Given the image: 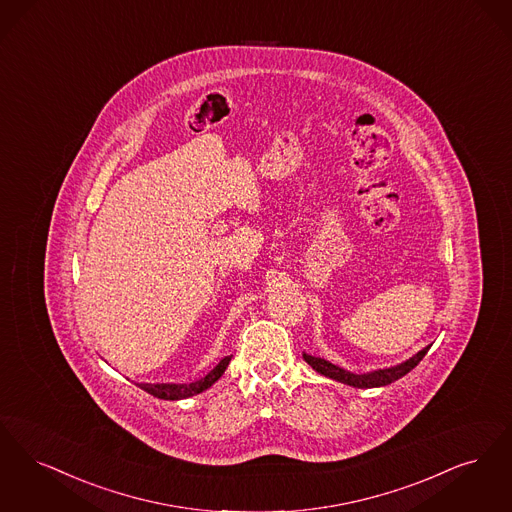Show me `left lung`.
Returning <instances> with one entry per match:
<instances>
[{
    "label": "left lung",
    "instance_id": "obj_1",
    "mask_svg": "<svg viewBox=\"0 0 512 512\" xmlns=\"http://www.w3.org/2000/svg\"><path fill=\"white\" fill-rule=\"evenodd\" d=\"M430 350V346L423 348L421 352H417L415 356L409 357L407 361H403L400 365L388 367V369H377V371H369V373H352L348 369H342L338 365H334L331 361L323 359V357L310 356L304 352V359L306 363L312 367L313 371H317L323 377L333 378L336 382L354 386V388H380V386H388L392 382H396L398 378L405 377L411 369H415L421 359L426 356V352Z\"/></svg>",
    "mask_w": 512,
    "mask_h": 512
}]
</instances>
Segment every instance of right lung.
<instances>
[{"label": "right lung", "instance_id": "obj_1", "mask_svg": "<svg viewBox=\"0 0 512 512\" xmlns=\"http://www.w3.org/2000/svg\"><path fill=\"white\" fill-rule=\"evenodd\" d=\"M229 361H231V356L223 357L222 361L206 377L199 378L191 384H139V388L149 392L151 396H155L158 400H185V398L197 396L200 392L208 390L225 373Z\"/></svg>", "mask_w": 512, "mask_h": 512}]
</instances>
